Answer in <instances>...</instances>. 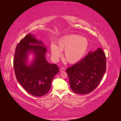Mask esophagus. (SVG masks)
I'll return each instance as SVG.
<instances>
[{"label":"esophagus","instance_id":"esophagus-1","mask_svg":"<svg viewBox=\"0 0 121 121\" xmlns=\"http://www.w3.org/2000/svg\"><path fill=\"white\" fill-rule=\"evenodd\" d=\"M60 71H61V72H63V71H65V69L64 68H61L60 69Z\"/></svg>","mask_w":121,"mask_h":121}]
</instances>
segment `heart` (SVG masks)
I'll return each instance as SVG.
<instances>
[{
	"mask_svg": "<svg viewBox=\"0 0 121 121\" xmlns=\"http://www.w3.org/2000/svg\"><path fill=\"white\" fill-rule=\"evenodd\" d=\"M59 47L54 44L51 45L52 56L58 59L62 56V51H65V59L69 63H75L81 60L87 52L89 42L85 37L78 35H70L63 37L58 43Z\"/></svg>",
	"mask_w": 121,
	"mask_h": 121,
	"instance_id": "1",
	"label": "heart"
}]
</instances>
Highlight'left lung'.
Segmentation results:
<instances>
[{
  "mask_svg": "<svg viewBox=\"0 0 121 121\" xmlns=\"http://www.w3.org/2000/svg\"><path fill=\"white\" fill-rule=\"evenodd\" d=\"M106 69V57L101 48L88 53L81 61L68 68L71 89L76 93L85 95L95 89Z\"/></svg>",
  "mask_w": 121,
  "mask_h": 121,
  "instance_id": "left-lung-1",
  "label": "left lung"
}]
</instances>
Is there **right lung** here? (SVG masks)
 <instances>
[{
    "label": "right lung",
    "instance_id": "right-lung-1",
    "mask_svg": "<svg viewBox=\"0 0 121 121\" xmlns=\"http://www.w3.org/2000/svg\"><path fill=\"white\" fill-rule=\"evenodd\" d=\"M28 34L18 43L15 51L13 65L17 81L30 95L41 97L48 92L54 76L59 72L58 65L50 64L45 59L47 49L42 42ZM29 51L35 54L34 60L26 64Z\"/></svg>",
    "mask_w": 121,
    "mask_h": 121
}]
</instances>
